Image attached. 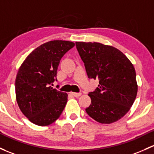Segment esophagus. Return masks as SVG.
Here are the masks:
<instances>
[{"mask_svg": "<svg viewBox=\"0 0 154 154\" xmlns=\"http://www.w3.org/2000/svg\"><path fill=\"white\" fill-rule=\"evenodd\" d=\"M70 94L72 95V96L75 97H80V95H81V93H75V92H71Z\"/></svg>", "mask_w": 154, "mask_h": 154, "instance_id": "34e87169", "label": "esophagus"}]
</instances>
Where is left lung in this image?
<instances>
[{"label": "left lung", "mask_w": 154, "mask_h": 154, "mask_svg": "<svg viewBox=\"0 0 154 154\" xmlns=\"http://www.w3.org/2000/svg\"><path fill=\"white\" fill-rule=\"evenodd\" d=\"M88 78L99 85L88 96L85 109L92 119L102 124L120 119L130 110L137 94L136 72L128 58L117 48L100 43L76 42Z\"/></svg>", "instance_id": "1"}]
</instances>
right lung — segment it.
Instances as JSON below:
<instances>
[{"instance_id":"add662e5","label":"right lung","mask_w":154,"mask_h":154,"mask_svg":"<svg viewBox=\"0 0 154 154\" xmlns=\"http://www.w3.org/2000/svg\"><path fill=\"white\" fill-rule=\"evenodd\" d=\"M74 46L66 40L47 42L32 51L20 66L15 80L16 100L32 123L48 125L62 114L68 94L51 85L61 58Z\"/></svg>"}]
</instances>
